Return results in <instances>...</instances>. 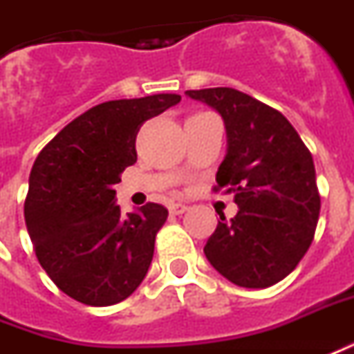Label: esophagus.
<instances>
[{"label":"esophagus","instance_id":"obj_1","mask_svg":"<svg viewBox=\"0 0 354 354\" xmlns=\"http://www.w3.org/2000/svg\"><path fill=\"white\" fill-rule=\"evenodd\" d=\"M169 209H170V212H172V214H184V212L187 211L189 207H187L185 203H170Z\"/></svg>","mask_w":354,"mask_h":354}]
</instances>
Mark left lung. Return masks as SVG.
<instances>
[{
	"label": "left lung",
	"instance_id": "8db88e82",
	"mask_svg": "<svg viewBox=\"0 0 354 354\" xmlns=\"http://www.w3.org/2000/svg\"><path fill=\"white\" fill-rule=\"evenodd\" d=\"M216 109L226 124L228 153L214 192L234 194L239 211L218 226L205 257L239 288L263 289L295 270L315 239L320 216L315 160L280 111L234 88L187 90Z\"/></svg>",
	"mask_w": 354,
	"mask_h": 354
}]
</instances>
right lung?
<instances>
[{"label": "right lung", "mask_w": 354, "mask_h": 354, "mask_svg": "<svg viewBox=\"0 0 354 354\" xmlns=\"http://www.w3.org/2000/svg\"><path fill=\"white\" fill-rule=\"evenodd\" d=\"M180 100L157 93L105 101L66 124L34 160L26 230L41 268L68 297L90 306L115 305L145 278L169 211L147 203L124 214L113 185L138 159L140 126Z\"/></svg>", "instance_id": "obj_1"}]
</instances>
